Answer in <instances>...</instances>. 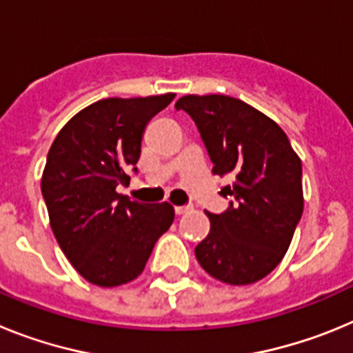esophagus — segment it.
I'll use <instances>...</instances> for the list:
<instances>
[{"label":"esophagus","instance_id":"34e87169","mask_svg":"<svg viewBox=\"0 0 353 353\" xmlns=\"http://www.w3.org/2000/svg\"><path fill=\"white\" fill-rule=\"evenodd\" d=\"M189 210H191V207H174V214L176 215H183Z\"/></svg>","mask_w":353,"mask_h":353}]
</instances>
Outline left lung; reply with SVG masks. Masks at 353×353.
Returning <instances> with one entry per match:
<instances>
[{"mask_svg": "<svg viewBox=\"0 0 353 353\" xmlns=\"http://www.w3.org/2000/svg\"><path fill=\"white\" fill-rule=\"evenodd\" d=\"M199 130L212 173L230 176L235 201L210 214L196 245L199 265L226 285H251L276 269L304 210L302 162L276 121L228 95H185L174 104Z\"/></svg>", "mask_w": 353, "mask_h": 353, "instance_id": "1", "label": "left lung"}]
</instances>
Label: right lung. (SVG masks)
I'll return each mask as SVG.
<instances>
[{
  "label": "right lung",
  "mask_w": 353,
  "mask_h": 353,
  "mask_svg": "<svg viewBox=\"0 0 353 353\" xmlns=\"http://www.w3.org/2000/svg\"><path fill=\"white\" fill-rule=\"evenodd\" d=\"M174 93L102 99L72 117L49 148L42 196L58 244L74 269L102 288L125 285L145 269L174 219L170 203L118 194L141 155L143 132Z\"/></svg>",
  "instance_id": "1"
}]
</instances>
